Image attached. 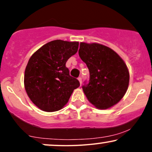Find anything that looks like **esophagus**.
Instances as JSON below:
<instances>
[{"label":"esophagus","instance_id":"obj_1","mask_svg":"<svg viewBox=\"0 0 152 152\" xmlns=\"http://www.w3.org/2000/svg\"><path fill=\"white\" fill-rule=\"evenodd\" d=\"M78 81H79L80 84H81V82H82V78H81V77H78Z\"/></svg>","mask_w":152,"mask_h":152}]
</instances>
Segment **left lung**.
<instances>
[{"label":"left lung","instance_id":"obj_1","mask_svg":"<svg viewBox=\"0 0 152 152\" xmlns=\"http://www.w3.org/2000/svg\"><path fill=\"white\" fill-rule=\"evenodd\" d=\"M78 54L90 73L89 83L82 87L88 102L99 109L116 105L129 83V72L123 59L114 50L97 43H80Z\"/></svg>","mask_w":152,"mask_h":152}]
</instances>
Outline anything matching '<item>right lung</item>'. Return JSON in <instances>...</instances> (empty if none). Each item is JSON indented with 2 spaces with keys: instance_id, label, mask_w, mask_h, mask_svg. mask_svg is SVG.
<instances>
[{
  "instance_id": "obj_1",
  "label": "right lung",
  "mask_w": 152,
  "mask_h": 152,
  "mask_svg": "<svg viewBox=\"0 0 152 152\" xmlns=\"http://www.w3.org/2000/svg\"><path fill=\"white\" fill-rule=\"evenodd\" d=\"M78 48L77 41L55 40L41 46L29 58L24 86L31 102L42 111L61 110L80 86L66 67L68 59L76 53Z\"/></svg>"
}]
</instances>
